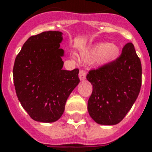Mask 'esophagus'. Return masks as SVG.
I'll list each match as a JSON object with an SVG mask.
<instances>
[{
    "instance_id": "1",
    "label": "esophagus",
    "mask_w": 152,
    "mask_h": 152,
    "mask_svg": "<svg viewBox=\"0 0 152 152\" xmlns=\"http://www.w3.org/2000/svg\"><path fill=\"white\" fill-rule=\"evenodd\" d=\"M79 77L80 80H85L86 79V72L83 69H80L79 72Z\"/></svg>"
}]
</instances>
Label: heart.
<instances>
[{
  "instance_id": "obj_1",
  "label": "heart",
  "mask_w": 152,
  "mask_h": 152,
  "mask_svg": "<svg viewBox=\"0 0 152 152\" xmlns=\"http://www.w3.org/2000/svg\"><path fill=\"white\" fill-rule=\"evenodd\" d=\"M120 48L113 43L99 42L90 48L84 55L85 59H90L96 57L99 64H109L116 60L120 56Z\"/></svg>"
}]
</instances>
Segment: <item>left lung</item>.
Wrapping results in <instances>:
<instances>
[{
    "label": "left lung",
    "instance_id": "1",
    "mask_svg": "<svg viewBox=\"0 0 152 152\" xmlns=\"http://www.w3.org/2000/svg\"><path fill=\"white\" fill-rule=\"evenodd\" d=\"M93 85L88 110L98 124L116 125L124 118L139 96L142 85V66L131 42L122 48L114 61L88 72Z\"/></svg>",
    "mask_w": 152,
    "mask_h": 152
}]
</instances>
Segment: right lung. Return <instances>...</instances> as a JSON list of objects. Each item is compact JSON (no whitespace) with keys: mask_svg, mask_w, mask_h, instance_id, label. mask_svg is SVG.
Wrapping results in <instances>:
<instances>
[{"mask_svg":"<svg viewBox=\"0 0 152 152\" xmlns=\"http://www.w3.org/2000/svg\"><path fill=\"white\" fill-rule=\"evenodd\" d=\"M60 31H45L30 37L13 65V76L19 102L34 121L54 122L78 85L79 69H63L64 51L59 48Z\"/></svg>","mask_w":152,"mask_h":152,"instance_id":"add662e5","label":"right lung"}]
</instances>
